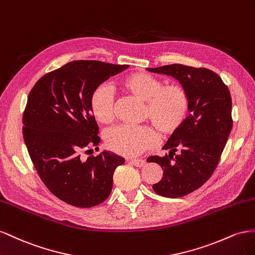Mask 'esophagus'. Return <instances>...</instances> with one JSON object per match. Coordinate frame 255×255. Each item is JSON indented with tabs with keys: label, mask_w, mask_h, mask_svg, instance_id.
Masks as SVG:
<instances>
[{
	"label": "esophagus",
	"mask_w": 255,
	"mask_h": 255,
	"mask_svg": "<svg viewBox=\"0 0 255 255\" xmlns=\"http://www.w3.org/2000/svg\"><path fill=\"white\" fill-rule=\"evenodd\" d=\"M129 162L131 163L132 165L137 166V168H142V166L145 165V163H146V161H145L144 159H132V160H130Z\"/></svg>",
	"instance_id": "obj_1"
}]
</instances>
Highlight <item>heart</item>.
Instances as JSON below:
<instances>
[{
	"label": "heart",
	"instance_id": "1",
	"mask_svg": "<svg viewBox=\"0 0 255 255\" xmlns=\"http://www.w3.org/2000/svg\"><path fill=\"white\" fill-rule=\"evenodd\" d=\"M122 89L144 101L143 116L157 129L159 134L168 137L175 134L187 118L189 97L178 84L163 85L160 79L143 71L124 77ZM91 112L98 123L108 125L115 116V103L111 90L100 85L90 98ZM105 142L112 151L127 157L140 155L157 144V134L148 126H119L106 133Z\"/></svg>",
	"mask_w": 255,
	"mask_h": 255
}]
</instances>
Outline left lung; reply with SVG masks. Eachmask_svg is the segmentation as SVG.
<instances>
[{"label":"left lung","instance_id":"8db88e82","mask_svg":"<svg viewBox=\"0 0 255 255\" xmlns=\"http://www.w3.org/2000/svg\"><path fill=\"white\" fill-rule=\"evenodd\" d=\"M147 70L176 79L189 97L191 114L162 147L169 154L147 159L163 170L154 191L180 198L204 184L219 162L233 126L231 94L221 78L206 68L172 64Z\"/></svg>","mask_w":255,"mask_h":255}]
</instances>
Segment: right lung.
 <instances>
[{
    "label": "right lung",
    "instance_id": "right-lung-1",
    "mask_svg": "<svg viewBox=\"0 0 255 255\" xmlns=\"http://www.w3.org/2000/svg\"><path fill=\"white\" fill-rule=\"evenodd\" d=\"M128 67L74 61L41 77L28 95L22 120L27 151L43 184L72 206L93 207L106 201L115 169L125 162L107 150L86 160L81 152L100 142L90 109L92 93Z\"/></svg>",
    "mask_w": 255,
    "mask_h": 255
}]
</instances>
